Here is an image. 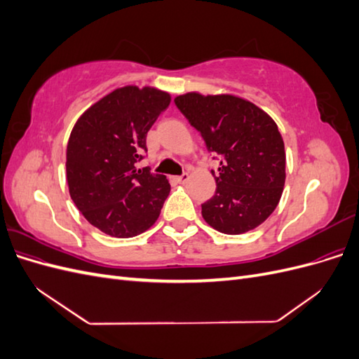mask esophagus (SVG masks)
Masks as SVG:
<instances>
[{
    "label": "esophagus",
    "instance_id": "1",
    "mask_svg": "<svg viewBox=\"0 0 359 359\" xmlns=\"http://www.w3.org/2000/svg\"><path fill=\"white\" fill-rule=\"evenodd\" d=\"M189 173H182V175H180V177H175V181L177 182H180V184H184V182H187L189 181Z\"/></svg>",
    "mask_w": 359,
    "mask_h": 359
}]
</instances>
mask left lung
<instances>
[{
    "mask_svg": "<svg viewBox=\"0 0 359 359\" xmlns=\"http://www.w3.org/2000/svg\"><path fill=\"white\" fill-rule=\"evenodd\" d=\"M175 104L220 157L215 194L202 217L215 231L240 235L274 212L286 180L285 142L276 121L255 103L232 94L187 93Z\"/></svg>",
    "mask_w": 359,
    "mask_h": 359,
    "instance_id": "left-lung-1",
    "label": "left lung"
}]
</instances>
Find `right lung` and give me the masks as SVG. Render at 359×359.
Listing matches in <instances>:
<instances>
[{"label":"right lung","mask_w":359,"mask_h":359,"mask_svg":"<svg viewBox=\"0 0 359 359\" xmlns=\"http://www.w3.org/2000/svg\"><path fill=\"white\" fill-rule=\"evenodd\" d=\"M169 103L166 91L127 85L88 107L72 130L66 153L70 196L106 235L132 238L158 219L170 184L136 163L147 151L148 130Z\"/></svg>","instance_id":"add662e5"}]
</instances>
